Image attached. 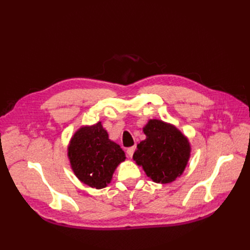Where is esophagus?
I'll return each mask as SVG.
<instances>
[{
  "instance_id": "esophagus-1",
  "label": "esophagus",
  "mask_w": 250,
  "mask_h": 250,
  "mask_svg": "<svg viewBox=\"0 0 250 250\" xmlns=\"http://www.w3.org/2000/svg\"><path fill=\"white\" fill-rule=\"evenodd\" d=\"M134 150H135V147L133 146V147H130V148H128L127 149V154H128V156L129 157H132V155H133V152H134Z\"/></svg>"
}]
</instances>
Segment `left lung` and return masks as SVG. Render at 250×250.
<instances>
[{
  "mask_svg": "<svg viewBox=\"0 0 250 250\" xmlns=\"http://www.w3.org/2000/svg\"><path fill=\"white\" fill-rule=\"evenodd\" d=\"M146 139L138 144L133 161L156 184H170L184 173L191 157V144L178 128L158 119L143 127Z\"/></svg>",
  "mask_w": 250,
  "mask_h": 250,
  "instance_id": "obj_1",
  "label": "left lung"
}]
</instances>
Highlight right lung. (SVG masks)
<instances>
[{"mask_svg":"<svg viewBox=\"0 0 250 250\" xmlns=\"http://www.w3.org/2000/svg\"><path fill=\"white\" fill-rule=\"evenodd\" d=\"M67 158L82 184L100 190L110 184L113 173L126 160V155L120 145L109 140L99 121L75 131L67 145Z\"/></svg>","mask_w":250,"mask_h":250,"instance_id":"1","label":"right lung"}]
</instances>
